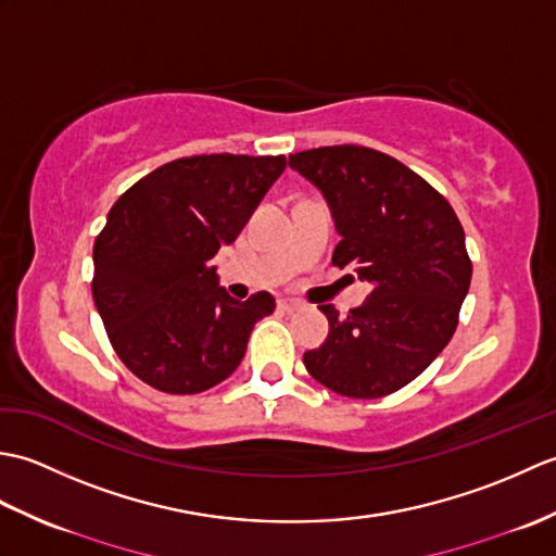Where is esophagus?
<instances>
[{
  "label": "esophagus",
  "instance_id": "34e87169",
  "mask_svg": "<svg viewBox=\"0 0 556 556\" xmlns=\"http://www.w3.org/2000/svg\"><path fill=\"white\" fill-rule=\"evenodd\" d=\"M277 305H279V311H285V313H296L303 308L299 301H291V299H279Z\"/></svg>",
  "mask_w": 556,
  "mask_h": 556
}]
</instances>
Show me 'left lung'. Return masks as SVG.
<instances>
[{
    "label": "left lung",
    "instance_id": "obj_1",
    "mask_svg": "<svg viewBox=\"0 0 556 556\" xmlns=\"http://www.w3.org/2000/svg\"><path fill=\"white\" fill-rule=\"evenodd\" d=\"M289 167L320 188L341 241L332 265L353 267L372 291L339 317L320 305L329 334L303 363L317 382L351 399L406 387L454 337L473 265L446 198L406 164L363 146L313 148Z\"/></svg>",
    "mask_w": 556,
    "mask_h": 556
}]
</instances>
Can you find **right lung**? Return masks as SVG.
<instances>
[{
	"mask_svg": "<svg viewBox=\"0 0 556 556\" xmlns=\"http://www.w3.org/2000/svg\"><path fill=\"white\" fill-rule=\"evenodd\" d=\"M287 157L195 155L162 164L112 205L92 248V299L116 356L167 394H200L239 368L267 291L219 287L210 260L241 233Z\"/></svg>",
	"mask_w": 556,
	"mask_h": 556,
	"instance_id": "obj_1",
	"label": "right lung"
}]
</instances>
